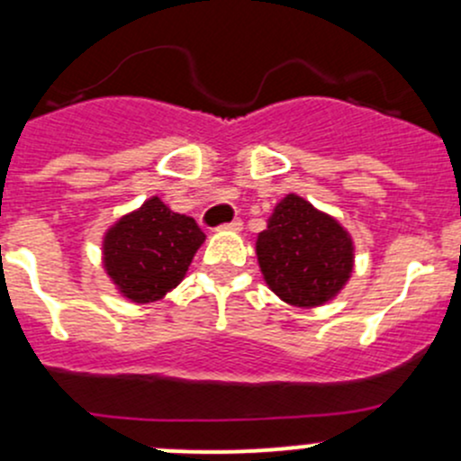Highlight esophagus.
I'll list each match as a JSON object with an SVG mask.
<instances>
[{
	"mask_svg": "<svg viewBox=\"0 0 461 461\" xmlns=\"http://www.w3.org/2000/svg\"><path fill=\"white\" fill-rule=\"evenodd\" d=\"M240 225H243V222H240V221H231V222H225V225H221V230L239 231V230H240Z\"/></svg>",
	"mask_w": 461,
	"mask_h": 461,
	"instance_id": "1",
	"label": "esophagus"
}]
</instances>
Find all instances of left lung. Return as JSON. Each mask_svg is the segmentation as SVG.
Returning a JSON list of instances; mask_svg holds the SVG:
<instances>
[{"label": "left lung", "instance_id": "left-lung-1", "mask_svg": "<svg viewBox=\"0 0 461 461\" xmlns=\"http://www.w3.org/2000/svg\"><path fill=\"white\" fill-rule=\"evenodd\" d=\"M257 257L265 283L278 299L294 308H317L350 281L355 243L337 218L287 194L258 234Z\"/></svg>", "mask_w": 461, "mask_h": 461}]
</instances>
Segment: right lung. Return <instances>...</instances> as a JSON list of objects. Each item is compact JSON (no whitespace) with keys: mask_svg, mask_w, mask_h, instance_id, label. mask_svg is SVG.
I'll list each match as a JSON object with an SVG mask.
<instances>
[{"mask_svg":"<svg viewBox=\"0 0 461 461\" xmlns=\"http://www.w3.org/2000/svg\"><path fill=\"white\" fill-rule=\"evenodd\" d=\"M203 240L192 216L171 212L153 196L109 227L102 263L124 299L153 303L183 281Z\"/></svg>","mask_w":461,"mask_h":461,"instance_id":"1","label":"right lung"}]
</instances>
